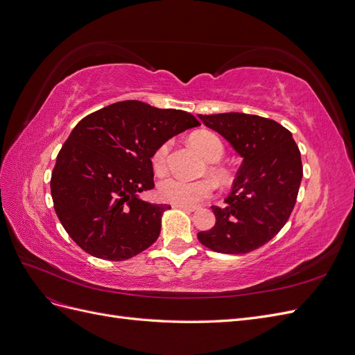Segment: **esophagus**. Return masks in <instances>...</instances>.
Wrapping results in <instances>:
<instances>
[{"mask_svg": "<svg viewBox=\"0 0 355 355\" xmlns=\"http://www.w3.org/2000/svg\"><path fill=\"white\" fill-rule=\"evenodd\" d=\"M173 207L182 209V210H187V211H196V210H197L196 206H184V204H173Z\"/></svg>", "mask_w": 355, "mask_h": 355, "instance_id": "1", "label": "esophagus"}]
</instances>
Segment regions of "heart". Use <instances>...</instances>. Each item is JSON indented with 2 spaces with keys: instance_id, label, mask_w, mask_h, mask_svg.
<instances>
[{
  "instance_id": "heart-1",
  "label": "heart",
  "mask_w": 355,
  "mask_h": 355,
  "mask_svg": "<svg viewBox=\"0 0 355 355\" xmlns=\"http://www.w3.org/2000/svg\"><path fill=\"white\" fill-rule=\"evenodd\" d=\"M191 145L209 161H218L223 155V145L218 136L209 132H200L191 136ZM168 144L161 145L153 158V166L157 173H163L166 170V161L168 154ZM213 184L209 179L189 180L178 176H168L158 184V196L163 201L171 204H184V206H194L213 194Z\"/></svg>"
}]
</instances>
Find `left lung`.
I'll return each mask as SVG.
<instances>
[{
	"label": "left lung",
	"mask_w": 355,
	"mask_h": 355,
	"mask_svg": "<svg viewBox=\"0 0 355 355\" xmlns=\"http://www.w3.org/2000/svg\"><path fill=\"white\" fill-rule=\"evenodd\" d=\"M243 161L225 206H213L216 223L197 237L213 252H252L274 239L292 213L302 180L299 148L287 128L243 112L201 115Z\"/></svg>",
	"instance_id": "obj_1"
}]
</instances>
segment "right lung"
Instances as JSON below:
<instances>
[{
  "label": "right lung",
  "mask_w": 355,
  "mask_h": 355,
  "mask_svg": "<svg viewBox=\"0 0 355 355\" xmlns=\"http://www.w3.org/2000/svg\"><path fill=\"white\" fill-rule=\"evenodd\" d=\"M201 125L179 110L124 101L73 127L53 168L50 188L62 227L84 252L125 261L159 235L167 204L144 201L154 188L153 157L168 139Z\"/></svg>",
  "instance_id": "obj_1"
}]
</instances>
